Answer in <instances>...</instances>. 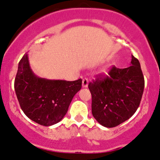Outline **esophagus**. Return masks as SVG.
Listing matches in <instances>:
<instances>
[{
    "label": "esophagus",
    "instance_id": "obj_1",
    "mask_svg": "<svg viewBox=\"0 0 160 160\" xmlns=\"http://www.w3.org/2000/svg\"><path fill=\"white\" fill-rule=\"evenodd\" d=\"M88 84H89V80L87 78H84L83 80V82H82V87L83 88H87L88 87Z\"/></svg>",
    "mask_w": 160,
    "mask_h": 160
}]
</instances>
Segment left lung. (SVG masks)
Segmentation results:
<instances>
[{
  "instance_id": "left-lung-1",
  "label": "left lung",
  "mask_w": 160,
  "mask_h": 160,
  "mask_svg": "<svg viewBox=\"0 0 160 160\" xmlns=\"http://www.w3.org/2000/svg\"><path fill=\"white\" fill-rule=\"evenodd\" d=\"M131 66L113 67L108 76L89 83L92 114L106 128H114L132 116L140 106L144 78L139 61L131 55Z\"/></svg>"
}]
</instances>
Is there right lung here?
<instances>
[{
	"label": "right lung",
	"mask_w": 160,
	"mask_h": 160,
	"mask_svg": "<svg viewBox=\"0 0 160 160\" xmlns=\"http://www.w3.org/2000/svg\"><path fill=\"white\" fill-rule=\"evenodd\" d=\"M82 80L67 81L36 76L29 65L28 54L18 64L14 89L21 108L33 122L43 126L57 124L64 118Z\"/></svg>",
	"instance_id": "add662e5"
}]
</instances>
